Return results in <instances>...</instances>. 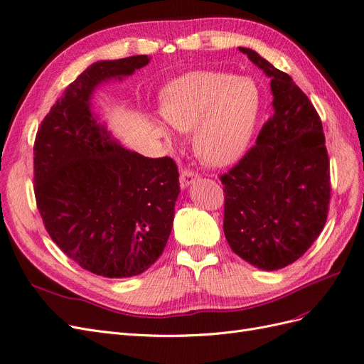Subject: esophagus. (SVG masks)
<instances>
[{
	"label": "esophagus",
	"mask_w": 364,
	"mask_h": 364,
	"mask_svg": "<svg viewBox=\"0 0 364 364\" xmlns=\"http://www.w3.org/2000/svg\"><path fill=\"white\" fill-rule=\"evenodd\" d=\"M199 178V175L191 169H184L180 175V186L181 189H186V187H189L192 183H195Z\"/></svg>",
	"instance_id": "34e87169"
}]
</instances>
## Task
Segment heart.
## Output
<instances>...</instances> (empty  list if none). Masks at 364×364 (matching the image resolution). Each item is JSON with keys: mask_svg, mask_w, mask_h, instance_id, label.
<instances>
[{"mask_svg": "<svg viewBox=\"0 0 364 364\" xmlns=\"http://www.w3.org/2000/svg\"><path fill=\"white\" fill-rule=\"evenodd\" d=\"M160 112L177 130H193L195 151L205 163L227 166L250 145L260 112V92L251 78L196 71L161 90ZM159 124L171 140L165 124Z\"/></svg>", "mask_w": 364, "mask_h": 364, "instance_id": "heart-1", "label": "heart"}]
</instances>
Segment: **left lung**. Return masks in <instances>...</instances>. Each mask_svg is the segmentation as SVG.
Returning <instances> with one entry per match:
<instances>
[{"label":"left lung","instance_id":"left-lung-1","mask_svg":"<svg viewBox=\"0 0 364 364\" xmlns=\"http://www.w3.org/2000/svg\"><path fill=\"white\" fill-rule=\"evenodd\" d=\"M271 78L274 114L224 184V232L231 250L263 271L296 262L319 237L331 198L330 160L318 112L291 80L250 48Z\"/></svg>","mask_w":364,"mask_h":364}]
</instances>
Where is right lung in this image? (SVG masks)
Wrapping results in <instances>:
<instances>
[{
    "label": "right lung",
    "mask_w": 364,
    "mask_h": 364,
    "mask_svg": "<svg viewBox=\"0 0 364 364\" xmlns=\"http://www.w3.org/2000/svg\"><path fill=\"white\" fill-rule=\"evenodd\" d=\"M149 63L148 55L92 63L69 85L34 140V195L50 237L86 271L127 278L165 250L180 193L169 157L148 159L110 139L92 93Z\"/></svg>",
    "instance_id": "1"
}]
</instances>
